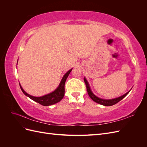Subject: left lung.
<instances>
[{
    "label": "left lung",
    "mask_w": 147,
    "mask_h": 147,
    "mask_svg": "<svg viewBox=\"0 0 147 147\" xmlns=\"http://www.w3.org/2000/svg\"><path fill=\"white\" fill-rule=\"evenodd\" d=\"M84 83H85V84H86L88 94L89 96L90 97V98L92 100H94L95 102H96V103H98L100 105H104V106H112V105L116 104L117 103H118V102H119L120 100H122L124 98V97H125L127 95L128 93L130 92V91L131 90V89H132L131 88L129 91L126 93V94H123L121 96L117 97V98H114V99H102V98H100V97H99L96 96L94 94V93L92 92V91L91 90L90 84H89L88 80L86 79L85 77H84Z\"/></svg>",
    "instance_id": "obj_1"
}]
</instances>
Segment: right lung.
<instances>
[{
  "instance_id": "add662e5",
  "label": "right lung",
  "mask_w": 147,
  "mask_h": 147,
  "mask_svg": "<svg viewBox=\"0 0 147 147\" xmlns=\"http://www.w3.org/2000/svg\"><path fill=\"white\" fill-rule=\"evenodd\" d=\"M17 64H18V61H17ZM72 69H70L65 74L63 78L61 80L59 86H57V88L56 89V90L54 91L49 93L48 94L44 95L40 97H35V96H31L28 94V93L23 90V88H22V86H21V84L20 83L21 90L26 96L29 97L30 99L33 100L35 102H38V103L43 106H49V105L55 104L57 103V102H60L64 97V92H65V89H64L65 83L67 78L69 76V75L70 74L71 71H72Z\"/></svg>"
}]
</instances>
